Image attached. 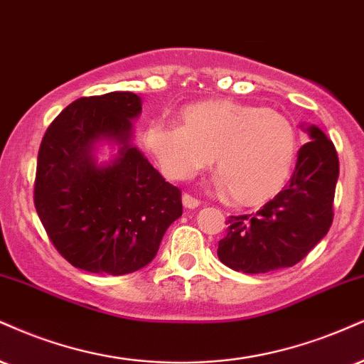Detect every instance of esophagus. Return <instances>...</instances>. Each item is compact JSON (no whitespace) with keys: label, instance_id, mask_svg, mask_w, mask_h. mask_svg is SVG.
Segmentation results:
<instances>
[{"label":"esophagus","instance_id":"1","mask_svg":"<svg viewBox=\"0 0 364 364\" xmlns=\"http://www.w3.org/2000/svg\"><path fill=\"white\" fill-rule=\"evenodd\" d=\"M183 205H185L186 208H196V207H200V200L195 198L193 195L185 193L183 195Z\"/></svg>","mask_w":364,"mask_h":364}]
</instances>
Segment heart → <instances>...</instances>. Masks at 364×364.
Returning a JSON list of instances; mask_svg holds the SVG:
<instances>
[{
  "instance_id": "heart-1",
  "label": "heart",
  "mask_w": 364,
  "mask_h": 364,
  "mask_svg": "<svg viewBox=\"0 0 364 364\" xmlns=\"http://www.w3.org/2000/svg\"><path fill=\"white\" fill-rule=\"evenodd\" d=\"M144 144L171 179H188L212 161L227 195L256 207L287 185L299 152V132L282 113L234 102L203 100L179 112V125L156 122Z\"/></svg>"
}]
</instances>
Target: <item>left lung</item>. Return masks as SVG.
<instances>
[{
    "label": "left lung",
    "mask_w": 364,
    "mask_h": 364,
    "mask_svg": "<svg viewBox=\"0 0 364 364\" xmlns=\"http://www.w3.org/2000/svg\"><path fill=\"white\" fill-rule=\"evenodd\" d=\"M310 137L300 147L295 171L284 190L256 215H230L218 240V259L249 274L290 268L321 242L334 220L339 157L318 127H305Z\"/></svg>",
    "instance_id": "1"
}]
</instances>
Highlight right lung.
<instances>
[{"instance_id":"1","label":"right lung","mask_w":364,"mask_h":364,"mask_svg":"<svg viewBox=\"0 0 364 364\" xmlns=\"http://www.w3.org/2000/svg\"><path fill=\"white\" fill-rule=\"evenodd\" d=\"M142 110L130 91L82 96L43 134L33 203L57 252L74 268L98 274L134 273L154 259L164 232L181 217V190L152 168L129 139ZM122 144L121 156L98 168L96 139Z\"/></svg>"}]
</instances>
